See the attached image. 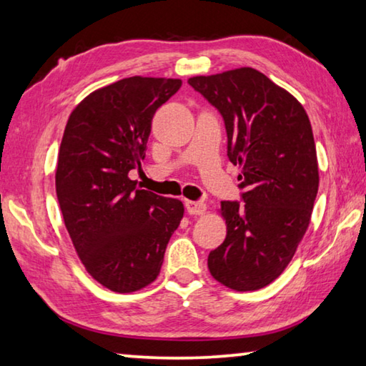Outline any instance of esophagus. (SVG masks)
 Here are the masks:
<instances>
[{"instance_id":"esophagus-1","label":"esophagus","mask_w":366,"mask_h":366,"mask_svg":"<svg viewBox=\"0 0 366 366\" xmlns=\"http://www.w3.org/2000/svg\"><path fill=\"white\" fill-rule=\"evenodd\" d=\"M185 209H187L189 214H205L207 213V205L203 202H194V200H185Z\"/></svg>"}]
</instances>
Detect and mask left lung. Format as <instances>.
Returning <instances> with one entry per match:
<instances>
[{"label":"left lung","mask_w":366,"mask_h":366,"mask_svg":"<svg viewBox=\"0 0 366 366\" xmlns=\"http://www.w3.org/2000/svg\"><path fill=\"white\" fill-rule=\"evenodd\" d=\"M189 84L219 111L227 157L242 168V203L221 202L227 234L209 252L216 281L247 292L268 286L286 269L305 235L318 194L312 124L297 98L252 67Z\"/></svg>","instance_id":"8db88e82"}]
</instances>
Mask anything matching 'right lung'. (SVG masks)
I'll return each mask as SVG.
<instances>
[{
	"label": "right lung",
	"instance_id": "right-lung-1",
	"mask_svg": "<svg viewBox=\"0 0 366 366\" xmlns=\"http://www.w3.org/2000/svg\"><path fill=\"white\" fill-rule=\"evenodd\" d=\"M181 79L134 76L92 92L67 119L56 195L69 237L89 274L129 294L157 280L184 205L137 187L153 114Z\"/></svg>",
	"mask_w": 366,
	"mask_h": 366
}]
</instances>
